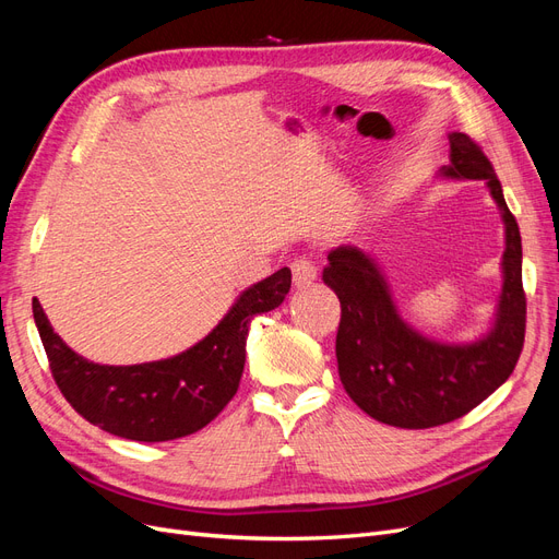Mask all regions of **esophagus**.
<instances>
[{
    "label": "esophagus",
    "mask_w": 559,
    "mask_h": 559,
    "mask_svg": "<svg viewBox=\"0 0 559 559\" xmlns=\"http://www.w3.org/2000/svg\"><path fill=\"white\" fill-rule=\"evenodd\" d=\"M292 275H294V284L298 286V289H306V286L314 284L317 280V267L312 261L308 259H296L292 263Z\"/></svg>",
    "instance_id": "34e87169"
}]
</instances>
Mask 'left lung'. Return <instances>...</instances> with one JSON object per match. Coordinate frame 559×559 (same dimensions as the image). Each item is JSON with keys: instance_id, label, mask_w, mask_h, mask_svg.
<instances>
[{"instance_id": "1", "label": "left lung", "mask_w": 559, "mask_h": 559, "mask_svg": "<svg viewBox=\"0 0 559 559\" xmlns=\"http://www.w3.org/2000/svg\"><path fill=\"white\" fill-rule=\"evenodd\" d=\"M438 179L485 181L503 222L501 294L485 333L443 343L408 324L382 267L359 247H335L321 280L341 300L337 373L349 399L384 425L429 429L466 415L511 378L524 343L522 242L492 163L464 132H450Z\"/></svg>"}]
</instances>
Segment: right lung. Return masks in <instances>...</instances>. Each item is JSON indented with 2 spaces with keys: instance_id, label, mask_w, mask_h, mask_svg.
<instances>
[{
  "instance_id": "1",
  "label": "right lung",
  "mask_w": 559,
  "mask_h": 559,
  "mask_svg": "<svg viewBox=\"0 0 559 559\" xmlns=\"http://www.w3.org/2000/svg\"><path fill=\"white\" fill-rule=\"evenodd\" d=\"M289 289L292 270L282 267L247 286L224 319L193 347L170 359L134 366L88 361L53 331L37 298L32 300V312L50 373L72 408L114 436L163 443L200 431L226 408L245 370L251 319L275 310Z\"/></svg>"
}]
</instances>
